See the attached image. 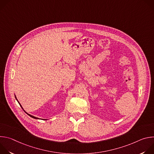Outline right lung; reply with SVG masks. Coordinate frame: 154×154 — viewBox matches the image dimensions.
Wrapping results in <instances>:
<instances>
[{"label":"right lung","mask_w":154,"mask_h":154,"mask_svg":"<svg viewBox=\"0 0 154 154\" xmlns=\"http://www.w3.org/2000/svg\"><path fill=\"white\" fill-rule=\"evenodd\" d=\"M14 96H15V98H16V100H17V102H18V103H19V105H20V106H21V108H23V106H22V105H20V103H19V101H18V100H17V98H16V96H15V95H14ZM23 110H24V112H26V113H27V115H29V116H30V117H32V118H34V119H39V118H36V117H35V116H32V115H30V114H29V113H27V112H26V111H25V110H24V109H23ZM45 120H46V119H45Z\"/></svg>","instance_id":"obj_1"}]
</instances>
